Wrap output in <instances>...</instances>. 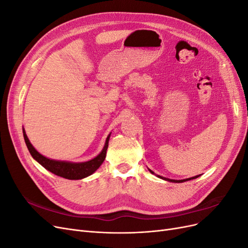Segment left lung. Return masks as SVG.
<instances>
[{"instance_id":"1","label":"left lung","mask_w":248,"mask_h":248,"mask_svg":"<svg viewBox=\"0 0 248 248\" xmlns=\"http://www.w3.org/2000/svg\"><path fill=\"white\" fill-rule=\"evenodd\" d=\"M150 171L152 172V174H154V172L150 170ZM200 176V175H199ZM199 176H196V177H192V178H189V179H184V180H171V179H168V178H162V177H160V176H158L159 178H161V179H164V180H167V181H170V182H176V183H181V182H185V181H188V180H191V179H196V178H198Z\"/></svg>"}]
</instances>
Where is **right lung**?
I'll return each mask as SVG.
<instances>
[{
    "mask_svg": "<svg viewBox=\"0 0 248 248\" xmlns=\"http://www.w3.org/2000/svg\"><path fill=\"white\" fill-rule=\"evenodd\" d=\"M22 132H24V139L26 141V145L33 158L38 161L43 168H46L47 170L51 171L52 174L63 177L65 179H69V180H78V179L86 178L90 175H92L93 172L101 166L104 159H106L107 150L108 147V140L110 136L109 134L108 137L106 140V145H104V148L101 151V153L98 156H96L94 159L87 162L73 163V162L52 160V159L46 158V157H44L39 152L36 151L35 148L32 146L31 142H30L25 130H22Z\"/></svg>",
    "mask_w": 248,
    "mask_h": 248,
    "instance_id": "right-lung-1",
    "label": "right lung"
}]
</instances>
